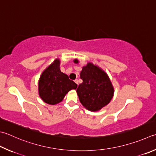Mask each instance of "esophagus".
I'll return each mask as SVG.
<instances>
[{"label": "esophagus", "instance_id": "obj_1", "mask_svg": "<svg viewBox=\"0 0 156 156\" xmlns=\"http://www.w3.org/2000/svg\"><path fill=\"white\" fill-rule=\"evenodd\" d=\"M75 82L76 83H77V84L78 85V79H75Z\"/></svg>", "mask_w": 156, "mask_h": 156}]
</instances>
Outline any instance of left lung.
<instances>
[{"label":"left lung","instance_id":"1","mask_svg":"<svg viewBox=\"0 0 156 156\" xmlns=\"http://www.w3.org/2000/svg\"><path fill=\"white\" fill-rule=\"evenodd\" d=\"M74 62L78 63L77 60ZM80 78L83 83L79 85L77 93L83 107L91 111H97L109 103L114 90L103 70L92 63H88L82 69Z\"/></svg>","mask_w":156,"mask_h":156}]
</instances>
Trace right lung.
Returning a JSON list of instances; mask_svg holds the SVG:
<instances>
[{
	"label": "right lung",
	"instance_id": "right-lung-1",
	"mask_svg": "<svg viewBox=\"0 0 156 156\" xmlns=\"http://www.w3.org/2000/svg\"><path fill=\"white\" fill-rule=\"evenodd\" d=\"M77 87V84L60 71V60L58 59L44 70L39 81V96L49 105L59 103L66 94Z\"/></svg>",
	"mask_w": 156,
	"mask_h": 156
}]
</instances>
